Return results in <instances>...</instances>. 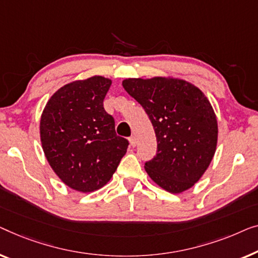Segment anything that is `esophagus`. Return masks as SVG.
I'll list each match as a JSON object with an SVG mask.
<instances>
[{
    "label": "esophagus",
    "instance_id": "esophagus-1",
    "mask_svg": "<svg viewBox=\"0 0 258 258\" xmlns=\"http://www.w3.org/2000/svg\"><path fill=\"white\" fill-rule=\"evenodd\" d=\"M130 144H131V146H132V147H136L137 146V139H136V137H131L130 138Z\"/></svg>",
    "mask_w": 258,
    "mask_h": 258
}]
</instances>
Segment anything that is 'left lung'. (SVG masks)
I'll list each match as a JSON object with an SVG mask.
<instances>
[{
  "label": "left lung",
  "instance_id": "8db88e82",
  "mask_svg": "<svg viewBox=\"0 0 258 258\" xmlns=\"http://www.w3.org/2000/svg\"><path fill=\"white\" fill-rule=\"evenodd\" d=\"M122 88L144 107L157 137V155L145 164L166 191L180 194L201 179L217 145V118L198 86L172 76L128 78Z\"/></svg>",
  "mask_w": 258,
  "mask_h": 258
}]
</instances>
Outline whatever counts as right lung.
Wrapping results in <instances>:
<instances>
[{
  "mask_svg": "<svg viewBox=\"0 0 258 258\" xmlns=\"http://www.w3.org/2000/svg\"><path fill=\"white\" fill-rule=\"evenodd\" d=\"M111 84L103 76L68 83L50 97L39 120L50 167L81 193L104 187L127 152L128 141L115 134L114 119L104 110Z\"/></svg>",
  "mask_w": 258,
  "mask_h": 258,
  "instance_id": "1",
  "label": "right lung"
}]
</instances>
